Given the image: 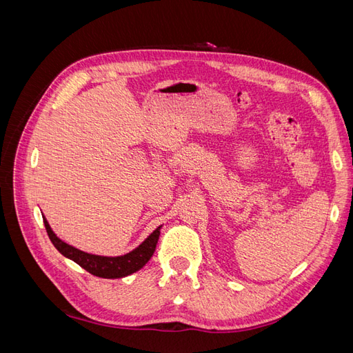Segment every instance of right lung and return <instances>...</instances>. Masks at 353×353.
Returning <instances> with one entry per match:
<instances>
[{"mask_svg":"<svg viewBox=\"0 0 353 353\" xmlns=\"http://www.w3.org/2000/svg\"><path fill=\"white\" fill-rule=\"evenodd\" d=\"M44 225L47 230L48 237L54 248L66 258L77 262L83 270H87L90 274L95 276H101V279H122V276L130 275L150 261L156 250V244L160 236V227L156 228L150 236H148L137 249L126 253L123 256H99L85 253L73 245L60 240L54 232H52L50 223L44 218Z\"/></svg>","mask_w":353,"mask_h":353,"instance_id":"right-lung-1","label":"right lung"}]
</instances>
